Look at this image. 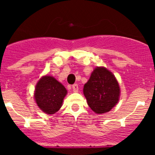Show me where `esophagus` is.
<instances>
[{
  "mask_svg": "<svg viewBox=\"0 0 155 155\" xmlns=\"http://www.w3.org/2000/svg\"><path fill=\"white\" fill-rule=\"evenodd\" d=\"M72 88H73V91L74 92H78V84H73L72 85Z\"/></svg>",
  "mask_w": 155,
  "mask_h": 155,
  "instance_id": "34e87169",
  "label": "esophagus"
}]
</instances>
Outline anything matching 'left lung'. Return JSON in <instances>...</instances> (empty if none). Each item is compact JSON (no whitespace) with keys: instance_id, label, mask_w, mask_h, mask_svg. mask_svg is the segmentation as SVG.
<instances>
[{"instance_id":"obj_1","label":"left lung","mask_w":155,"mask_h":155,"mask_svg":"<svg viewBox=\"0 0 155 155\" xmlns=\"http://www.w3.org/2000/svg\"><path fill=\"white\" fill-rule=\"evenodd\" d=\"M83 91L87 105L98 114L109 112L120 98L118 81L105 68H97L93 71Z\"/></svg>"}]
</instances>
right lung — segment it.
<instances>
[{
  "label": "right lung",
  "mask_w": 155,
  "mask_h": 155,
  "mask_svg": "<svg viewBox=\"0 0 155 155\" xmlns=\"http://www.w3.org/2000/svg\"><path fill=\"white\" fill-rule=\"evenodd\" d=\"M64 86L51 76H44L38 81L35 99L39 109L47 114H54L61 109L67 94Z\"/></svg>",
  "instance_id": "right-lung-1"
}]
</instances>
